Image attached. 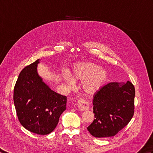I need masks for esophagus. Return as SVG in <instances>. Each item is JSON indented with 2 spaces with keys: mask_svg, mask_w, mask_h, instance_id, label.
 Masks as SVG:
<instances>
[{
  "mask_svg": "<svg viewBox=\"0 0 153 153\" xmlns=\"http://www.w3.org/2000/svg\"><path fill=\"white\" fill-rule=\"evenodd\" d=\"M77 106L81 111H87L89 109V104L84 99H80L77 101Z\"/></svg>",
  "mask_w": 153,
  "mask_h": 153,
  "instance_id": "34e87169",
  "label": "esophagus"
}]
</instances>
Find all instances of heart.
Returning <instances> with one entry per match:
<instances>
[{"instance_id":"heart-1","label":"heart","mask_w":153,"mask_h":153,"mask_svg":"<svg viewBox=\"0 0 153 153\" xmlns=\"http://www.w3.org/2000/svg\"><path fill=\"white\" fill-rule=\"evenodd\" d=\"M65 77L69 84H74L73 80L68 75H66ZM73 77L76 80L84 81L83 87L85 92L89 94H93L106 83L108 73L106 70L101 69L98 65L92 62H81L74 67Z\"/></svg>"}]
</instances>
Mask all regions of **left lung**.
Returning <instances> with one entry per match:
<instances>
[{
  "instance_id": "left-lung-1",
  "label": "left lung",
  "mask_w": 153,
  "mask_h": 153,
  "mask_svg": "<svg viewBox=\"0 0 153 153\" xmlns=\"http://www.w3.org/2000/svg\"><path fill=\"white\" fill-rule=\"evenodd\" d=\"M135 88L129 81L103 85L93 99L95 119L87 127L96 138L115 136L129 123L134 113Z\"/></svg>"
}]
</instances>
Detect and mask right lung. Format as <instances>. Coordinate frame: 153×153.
I'll return each instance as SVG.
<instances>
[{
	"instance_id": "add662e5",
	"label": "right lung",
	"mask_w": 153,
	"mask_h": 153,
	"mask_svg": "<svg viewBox=\"0 0 153 153\" xmlns=\"http://www.w3.org/2000/svg\"><path fill=\"white\" fill-rule=\"evenodd\" d=\"M37 59L19 74L13 91V101L21 124L27 130L46 135L56 127L66 110V97L51 90L38 75Z\"/></svg>"
}]
</instances>
